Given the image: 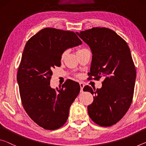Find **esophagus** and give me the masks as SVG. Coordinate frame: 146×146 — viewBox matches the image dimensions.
Wrapping results in <instances>:
<instances>
[{"instance_id":"esophagus-1","label":"esophagus","mask_w":146,"mask_h":146,"mask_svg":"<svg viewBox=\"0 0 146 146\" xmlns=\"http://www.w3.org/2000/svg\"><path fill=\"white\" fill-rule=\"evenodd\" d=\"M79 84H80V92H82L83 88H84V84L82 82H80Z\"/></svg>"}]
</instances>
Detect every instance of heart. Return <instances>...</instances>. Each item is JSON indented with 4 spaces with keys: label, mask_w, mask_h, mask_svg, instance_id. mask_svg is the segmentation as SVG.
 I'll return each instance as SVG.
<instances>
[{
    "label": "heart",
    "mask_w": 146,
    "mask_h": 146,
    "mask_svg": "<svg viewBox=\"0 0 146 146\" xmlns=\"http://www.w3.org/2000/svg\"><path fill=\"white\" fill-rule=\"evenodd\" d=\"M64 55H65V53H63V54H62V58H64Z\"/></svg>",
    "instance_id": "obj_1"
}]
</instances>
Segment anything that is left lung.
<instances>
[{"mask_svg": "<svg viewBox=\"0 0 146 146\" xmlns=\"http://www.w3.org/2000/svg\"><path fill=\"white\" fill-rule=\"evenodd\" d=\"M76 33L92 53L89 75L95 80L104 78L100 89L89 86L83 89L94 95L88 106V115L100 126H111L125 115L133 100L136 70L129 48L109 28L97 27Z\"/></svg>", "mask_w": 146, "mask_h": 146, "instance_id": "1", "label": "left lung"}]
</instances>
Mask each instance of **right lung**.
I'll list each match as a JSON object with an SVG mask.
<instances>
[{
  "mask_svg": "<svg viewBox=\"0 0 146 146\" xmlns=\"http://www.w3.org/2000/svg\"><path fill=\"white\" fill-rule=\"evenodd\" d=\"M80 44L74 32L50 28L41 29L26 44L17 75L20 95L29 117L44 129L62 126L80 92L75 81L68 80L55 90L50 79L52 70L60 66L64 51Z\"/></svg>",
  "mask_w": 146,
  "mask_h": 146,
  "instance_id": "right-lung-1",
  "label": "right lung"
}]
</instances>
